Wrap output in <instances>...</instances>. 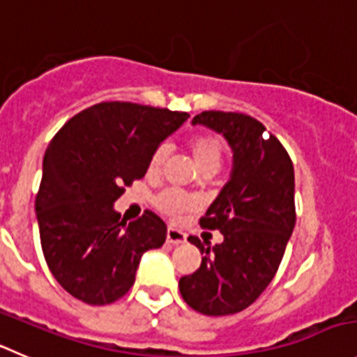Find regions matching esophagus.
<instances>
[{
  "instance_id": "esophagus-1",
  "label": "esophagus",
  "mask_w": 357,
  "mask_h": 357,
  "mask_svg": "<svg viewBox=\"0 0 357 357\" xmlns=\"http://www.w3.org/2000/svg\"><path fill=\"white\" fill-rule=\"evenodd\" d=\"M185 238H188V235H185L184 231H181V229H176V227L173 226L168 227V233H166V240H168V243H172V245H178V243H184Z\"/></svg>"
}]
</instances>
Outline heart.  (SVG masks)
I'll list each match as a JSON object with an SVG mask.
<instances>
[{"label":"heart","instance_id":"1","mask_svg":"<svg viewBox=\"0 0 357 357\" xmlns=\"http://www.w3.org/2000/svg\"><path fill=\"white\" fill-rule=\"evenodd\" d=\"M189 149H191L192 155H195V161L198 165L199 172L206 168H215L219 169L224 162V154H226V149H224L222 140L215 135H198V137L192 138L189 142ZM166 158H168V147L166 145H159L154 152H152L151 159H149V172L158 173L161 172L162 165H165ZM196 202L192 196L185 195L182 191H176V189H168V191H162L161 195L155 198V206L161 213L165 215L181 217L182 213L189 212V210L195 208Z\"/></svg>","mask_w":357,"mask_h":357}]
</instances>
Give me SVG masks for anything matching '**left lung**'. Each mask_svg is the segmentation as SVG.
I'll list each match as a JSON object with an SVG mask.
<instances>
[{
  "mask_svg": "<svg viewBox=\"0 0 357 357\" xmlns=\"http://www.w3.org/2000/svg\"><path fill=\"white\" fill-rule=\"evenodd\" d=\"M192 124H203L227 140L233 169L199 219L202 227L219 229L222 243H202L189 236L203 254L202 264L178 280L182 298L205 315L242 312L259 298L282 261L296 222L294 168L277 137L259 121L236 112H202ZM268 132V131H267Z\"/></svg>",
  "mask_w": 357,
  "mask_h": 357,
  "instance_id": "obj_1",
  "label": "left lung"
}]
</instances>
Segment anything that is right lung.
I'll list each match as a JSON object with an SVG mask.
<instances>
[{
    "label": "right lung",
    "mask_w": 357,
    "mask_h": 357,
    "mask_svg": "<svg viewBox=\"0 0 357 357\" xmlns=\"http://www.w3.org/2000/svg\"><path fill=\"white\" fill-rule=\"evenodd\" d=\"M188 117L103 101L71 117L50 140L35 210L49 270L73 298L114 303L135 284L144 252L165 243L161 217L145 210L126 224L114 203L124 185L147 173L152 152Z\"/></svg>",
    "instance_id": "right-lung-1"
}]
</instances>
